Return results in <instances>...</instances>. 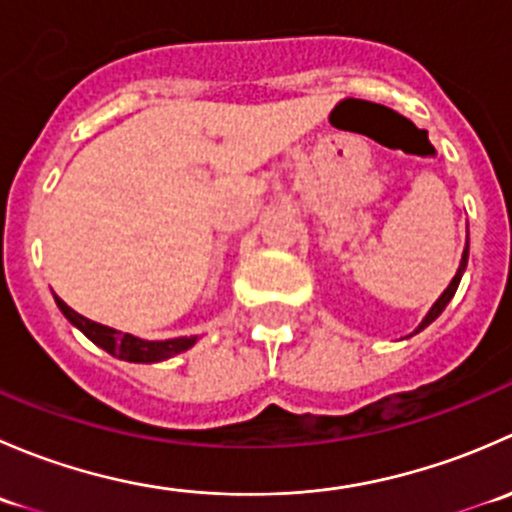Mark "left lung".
<instances>
[{
    "mask_svg": "<svg viewBox=\"0 0 512 512\" xmlns=\"http://www.w3.org/2000/svg\"><path fill=\"white\" fill-rule=\"evenodd\" d=\"M466 265H468V240H466V250H463L461 265H458V272H456V277H453V280H451V285H448L446 289H443V294H441V297H438L436 302H433V307L428 309V314H426V317H423V322L418 324V329H416V332H421V329H426L428 324H431L433 319H436L438 314H441L443 309H446V304L451 302V299H453V294H456L458 285H461V277H463V272H466ZM416 332H414V334H416Z\"/></svg>",
    "mask_w": 512,
    "mask_h": 512,
    "instance_id": "8db88e82",
    "label": "left lung"
}]
</instances>
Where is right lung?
<instances>
[{"instance_id": "obj_1", "label": "right lung", "mask_w": 512, "mask_h": 512, "mask_svg": "<svg viewBox=\"0 0 512 512\" xmlns=\"http://www.w3.org/2000/svg\"><path fill=\"white\" fill-rule=\"evenodd\" d=\"M56 307L64 312V317L74 324L76 329L86 334L96 347L106 349L108 354L118 356L123 361H136V364H153V361L170 359V356L185 352V349L193 347L198 342V337H175V339H163V342H148V339L133 337V334H123L118 329L103 327V324L91 322V319L81 317L79 312L69 307L64 299L54 297Z\"/></svg>"}]
</instances>
